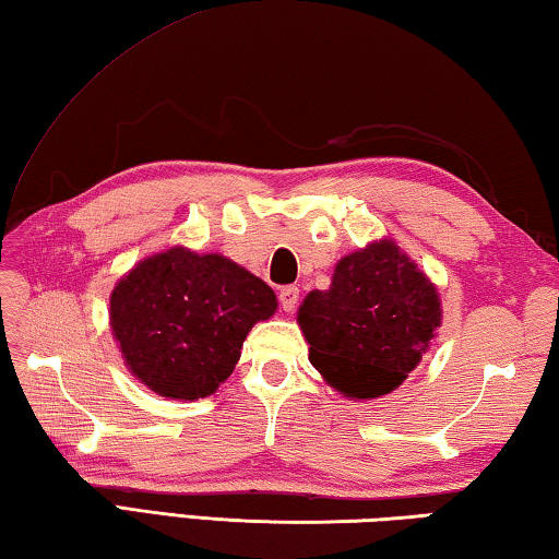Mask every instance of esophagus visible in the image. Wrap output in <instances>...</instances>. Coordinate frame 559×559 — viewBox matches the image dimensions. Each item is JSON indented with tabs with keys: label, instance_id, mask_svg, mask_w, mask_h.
<instances>
[{
	"label": "esophagus",
	"instance_id": "obj_1",
	"mask_svg": "<svg viewBox=\"0 0 559 559\" xmlns=\"http://www.w3.org/2000/svg\"><path fill=\"white\" fill-rule=\"evenodd\" d=\"M278 300H281V308L286 310V313H293V310L298 308V288H296V286L281 288Z\"/></svg>",
	"mask_w": 559,
	"mask_h": 559
}]
</instances>
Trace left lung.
Listing matches in <instances>:
<instances>
[{"label": "left lung", "mask_w": 559, "mask_h": 559, "mask_svg": "<svg viewBox=\"0 0 559 559\" xmlns=\"http://www.w3.org/2000/svg\"><path fill=\"white\" fill-rule=\"evenodd\" d=\"M439 288L394 239L367 243L335 263L328 290L298 308L308 359L347 400L394 392L427 353L443 320Z\"/></svg>", "instance_id": "left-lung-1"}]
</instances>
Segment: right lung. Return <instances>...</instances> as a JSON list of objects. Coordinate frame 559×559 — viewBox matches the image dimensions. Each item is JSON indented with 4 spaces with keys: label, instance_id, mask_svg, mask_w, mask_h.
Listing matches in <instances>:
<instances>
[{
    "label": "right lung",
    "instance_id": "right-lung-1",
    "mask_svg": "<svg viewBox=\"0 0 559 559\" xmlns=\"http://www.w3.org/2000/svg\"><path fill=\"white\" fill-rule=\"evenodd\" d=\"M276 308V293L239 263L173 246L116 283L108 313L130 374L167 400L194 402L219 390L246 335Z\"/></svg>",
    "mask_w": 559,
    "mask_h": 559
}]
</instances>
